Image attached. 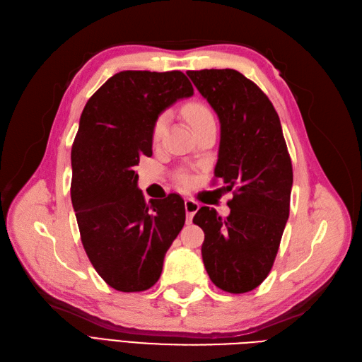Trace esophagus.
Wrapping results in <instances>:
<instances>
[{
    "instance_id": "esophagus-1",
    "label": "esophagus",
    "mask_w": 362,
    "mask_h": 362,
    "mask_svg": "<svg viewBox=\"0 0 362 362\" xmlns=\"http://www.w3.org/2000/svg\"><path fill=\"white\" fill-rule=\"evenodd\" d=\"M184 206H185V213H187V222H192L194 213L199 210V204L193 199H185Z\"/></svg>"
}]
</instances>
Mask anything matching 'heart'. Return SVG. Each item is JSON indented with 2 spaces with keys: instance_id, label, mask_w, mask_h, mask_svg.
I'll return each instance as SVG.
<instances>
[{
  "instance_id": "b5f03b06",
  "label": "heart",
  "mask_w": 362,
  "mask_h": 362,
  "mask_svg": "<svg viewBox=\"0 0 362 362\" xmlns=\"http://www.w3.org/2000/svg\"><path fill=\"white\" fill-rule=\"evenodd\" d=\"M184 116L185 119L189 120V124L193 128H198L204 124L208 122H214V116L211 113L210 108L206 105L201 104V103H190L184 107ZM168 125V113H161L156 117L154 124H152V129H151V137L154 141H158L166 129ZM182 182H187V177H181Z\"/></svg>"
}]
</instances>
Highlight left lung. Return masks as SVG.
I'll use <instances>...</instances> for the list:
<instances>
[{"label": "left lung", "instance_id": "1", "mask_svg": "<svg viewBox=\"0 0 362 362\" xmlns=\"http://www.w3.org/2000/svg\"><path fill=\"white\" fill-rule=\"evenodd\" d=\"M221 122L214 177L233 192L231 213L201 206L202 259L216 287L247 293L267 278L290 214L293 168L275 107L259 87L234 69L189 71Z\"/></svg>", "mask_w": 362, "mask_h": 362}]
</instances>
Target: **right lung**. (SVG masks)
Returning a JSON list of instances; mask_svg holds the SVG:
<instances>
[{
	"mask_svg": "<svg viewBox=\"0 0 362 362\" xmlns=\"http://www.w3.org/2000/svg\"><path fill=\"white\" fill-rule=\"evenodd\" d=\"M192 95L181 71H122L92 95L81 113L71 152L72 206L87 257L117 291L154 286L184 226L181 196L146 204L134 166L141 156H152L156 117Z\"/></svg>",
	"mask_w": 362,
	"mask_h": 362,
	"instance_id": "add662e5",
	"label": "right lung"
}]
</instances>
